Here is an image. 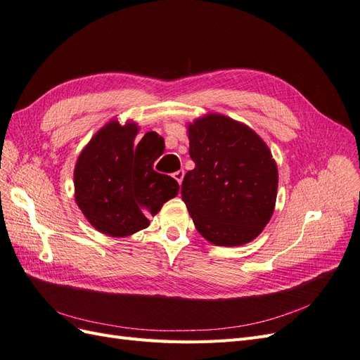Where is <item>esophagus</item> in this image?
<instances>
[{"instance_id":"1","label":"esophagus","mask_w":360,"mask_h":360,"mask_svg":"<svg viewBox=\"0 0 360 360\" xmlns=\"http://www.w3.org/2000/svg\"><path fill=\"white\" fill-rule=\"evenodd\" d=\"M172 177L179 181V184H181V181H183V179H184V171H183V169H179L177 172L172 174Z\"/></svg>"}]
</instances>
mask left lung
I'll return each instance as SVG.
<instances>
[{
  "label": "left lung",
  "instance_id": "8db88e82",
  "mask_svg": "<svg viewBox=\"0 0 360 360\" xmlns=\"http://www.w3.org/2000/svg\"><path fill=\"white\" fill-rule=\"evenodd\" d=\"M195 168L181 198L198 233L216 246L252 242L269 224L278 193V167L255 130L222 114L188 123Z\"/></svg>",
  "mask_w": 360,
  "mask_h": 360
}]
</instances>
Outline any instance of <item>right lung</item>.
<instances>
[{"label": "right lung", "mask_w": 360, "mask_h": 360, "mask_svg": "<svg viewBox=\"0 0 360 360\" xmlns=\"http://www.w3.org/2000/svg\"><path fill=\"white\" fill-rule=\"evenodd\" d=\"M136 122L117 118L101 127L76 160L75 201L97 231L111 237L132 236L150 225L168 200L177 197L179 183L153 169L162 141L148 132L138 144Z\"/></svg>", "instance_id": "right-lung-1"}]
</instances>
